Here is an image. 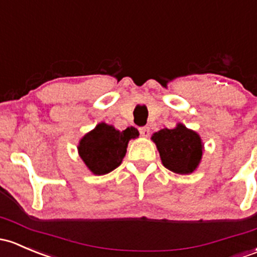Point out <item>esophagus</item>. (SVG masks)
I'll use <instances>...</instances> for the list:
<instances>
[{
  "mask_svg": "<svg viewBox=\"0 0 257 257\" xmlns=\"http://www.w3.org/2000/svg\"><path fill=\"white\" fill-rule=\"evenodd\" d=\"M139 130H140V134H141V136H144V137L150 136V134H151L150 127H146V126H145V127H140Z\"/></svg>",
  "mask_w": 257,
  "mask_h": 257,
  "instance_id": "1",
  "label": "esophagus"
}]
</instances>
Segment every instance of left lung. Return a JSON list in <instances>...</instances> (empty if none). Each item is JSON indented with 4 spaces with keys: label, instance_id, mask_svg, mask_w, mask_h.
<instances>
[{
    "label": "left lung",
    "instance_id": "1",
    "mask_svg": "<svg viewBox=\"0 0 257 257\" xmlns=\"http://www.w3.org/2000/svg\"><path fill=\"white\" fill-rule=\"evenodd\" d=\"M163 166L179 174L192 173L203 155L199 135L178 123L176 128H162L152 136Z\"/></svg>",
    "mask_w": 257,
    "mask_h": 257
}]
</instances>
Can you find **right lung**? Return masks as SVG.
<instances>
[{"mask_svg":"<svg viewBox=\"0 0 257 257\" xmlns=\"http://www.w3.org/2000/svg\"><path fill=\"white\" fill-rule=\"evenodd\" d=\"M137 136L139 131L132 126L118 131L101 122L81 139L79 155L92 173L106 174L121 165L128 141Z\"/></svg>","mask_w":257,"mask_h":257,"instance_id":"right-lung-1","label":"right lung"}]
</instances>
